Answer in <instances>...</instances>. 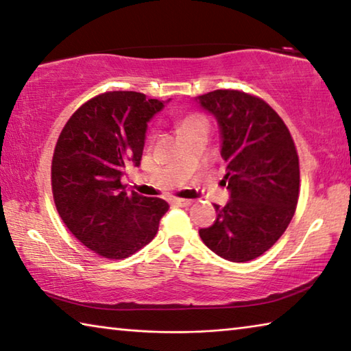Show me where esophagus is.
Instances as JSON below:
<instances>
[{"instance_id": "1", "label": "esophagus", "mask_w": 351, "mask_h": 351, "mask_svg": "<svg viewBox=\"0 0 351 351\" xmlns=\"http://www.w3.org/2000/svg\"><path fill=\"white\" fill-rule=\"evenodd\" d=\"M171 202L174 205H179V206H188V205L193 204V200H189V199H172Z\"/></svg>"}]
</instances>
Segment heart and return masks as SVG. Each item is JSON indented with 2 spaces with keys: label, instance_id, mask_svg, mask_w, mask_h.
Here are the masks:
<instances>
[{
  "label": "heart",
  "instance_id": "1",
  "mask_svg": "<svg viewBox=\"0 0 351 351\" xmlns=\"http://www.w3.org/2000/svg\"><path fill=\"white\" fill-rule=\"evenodd\" d=\"M205 123H206V119H205L204 114H200V113H191V114H188L186 118H183V121H182V124H180V130H182V134H183V132H186L188 129L194 128V125L205 124Z\"/></svg>",
  "mask_w": 351,
  "mask_h": 351
}]
</instances>
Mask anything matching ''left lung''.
<instances>
[{"label":"left lung","mask_w":351,"mask_h":351,"mask_svg":"<svg viewBox=\"0 0 351 351\" xmlns=\"http://www.w3.org/2000/svg\"><path fill=\"white\" fill-rule=\"evenodd\" d=\"M219 123L230 200L200 228L204 244L233 263L255 260L288 228L300 191L298 155L289 129L274 108L241 90L197 97Z\"/></svg>","instance_id":"left-lung-1"}]
</instances>
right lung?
<instances>
[{"label":"right lung","mask_w":351,"mask_h":351,"mask_svg":"<svg viewBox=\"0 0 351 351\" xmlns=\"http://www.w3.org/2000/svg\"><path fill=\"white\" fill-rule=\"evenodd\" d=\"M163 108L138 91H106L71 114L56 143L51 186L57 213L99 256L123 260L151 243L168 202L125 193V165L140 166L147 121Z\"/></svg>","instance_id":"1"}]
</instances>
